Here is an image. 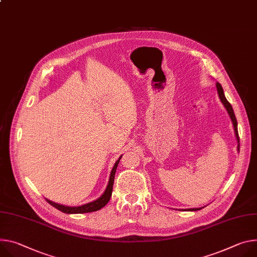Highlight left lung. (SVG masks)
<instances>
[{"instance_id":"obj_1","label":"left lung","mask_w":257,"mask_h":257,"mask_svg":"<svg viewBox=\"0 0 257 257\" xmlns=\"http://www.w3.org/2000/svg\"><path fill=\"white\" fill-rule=\"evenodd\" d=\"M216 87H217V92H218V95H219V98L221 100V102L223 103V105L225 106L230 119H231V122H232V125H234V129H235V133H236V137H237V141L239 143L238 145V150L240 151V138H239V133H238V123H237V119H236V115H235V112H234V109H232L230 103L227 101V99L225 98L224 96V93H223V89L221 87V85L217 82L216 83ZM196 210H198V208H194V209H191V211H196Z\"/></svg>"}]
</instances>
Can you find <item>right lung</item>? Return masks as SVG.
<instances>
[{
    "mask_svg": "<svg viewBox=\"0 0 257 257\" xmlns=\"http://www.w3.org/2000/svg\"><path fill=\"white\" fill-rule=\"evenodd\" d=\"M122 157V156H121ZM120 157V159H121ZM120 159L115 162V164L110 172V176H109V180H108V184L106 186V189L103 193V195L98 198L96 201H93L91 203H88V204H85V205H82V206H79V207H68V206H64V205H60V204H57V203H54L48 199H46V201H47L50 205H52L53 207H55L56 209H58L59 211L63 212V213H67V214H78V213H88V212H94V211H97V210L101 209L102 207H104L110 197H111V193H112V185H113V180H114V174H115V170H116V167H118V164L120 162Z\"/></svg>",
    "mask_w": 257,
    "mask_h": 257,
    "instance_id": "1",
    "label": "right lung"
}]
</instances>
